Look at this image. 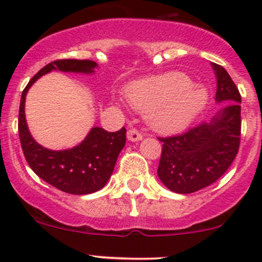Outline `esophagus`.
I'll return each mask as SVG.
<instances>
[{
    "label": "esophagus",
    "mask_w": 262,
    "mask_h": 262,
    "mask_svg": "<svg viewBox=\"0 0 262 262\" xmlns=\"http://www.w3.org/2000/svg\"><path fill=\"white\" fill-rule=\"evenodd\" d=\"M126 138H128V141H130V142H138V141H142V139H143V134L139 133L137 129L132 128L126 132Z\"/></svg>",
    "instance_id": "obj_1"
}]
</instances>
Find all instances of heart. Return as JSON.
<instances>
[{
  "mask_svg": "<svg viewBox=\"0 0 262 262\" xmlns=\"http://www.w3.org/2000/svg\"><path fill=\"white\" fill-rule=\"evenodd\" d=\"M125 96L133 109L147 113L153 129L165 133L189 125L207 102V94L179 72L134 82L125 89Z\"/></svg>",
  "mask_w": 262,
  "mask_h": 262,
  "instance_id": "b5f03b06",
  "label": "heart"
}]
</instances>
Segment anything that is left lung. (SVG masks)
I'll list each match as a JSON object with an SVG mask.
<instances>
[{"mask_svg":"<svg viewBox=\"0 0 262 262\" xmlns=\"http://www.w3.org/2000/svg\"><path fill=\"white\" fill-rule=\"evenodd\" d=\"M216 77L215 101L224 106L210 123H202L162 142L157 175L166 187L190 194L209 186L228 170L241 142V95L222 66L212 63Z\"/></svg>","mask_w":262,"mask_h":262,"instance_id":"1","label":"left lung"}]
</instances>
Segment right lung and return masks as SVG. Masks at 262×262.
Masks as SVG:
<instances>
[{
    "mask_svg": "<svg viewBox=\"0 0 262 262\" xmlns=\"http://www.w3.org/2000/svg\"><path fill=\"white\" fill-rule=\"evenodd\" d=\"M96 62L89 59H58L41 68L24 89L18 110V137L26 162L40 179L68 194L84 195L102 189L114 171L116 160L125 146L126 129L110 133L95 126L78 146L52 150L34 141L25 119V97L38 78L50 71L94 73Z\"/></svg>",
    "mask_w": 262,
    "mask_h": 262,
    "instance_id": "obj_1",
    "label": "right lung"
}]
</instances>
